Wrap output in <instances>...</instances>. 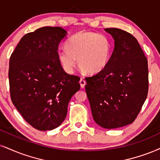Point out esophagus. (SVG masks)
<instances>
[{
  "label": "esophagus",
  "mask_w": 160,
  "mask_h": 160,
  "mask_svg": "<svg viewBox=\"0 0 160 160\" xmlns=\"http://www.w3.org/2000/svg\"><path fill=\"white\" fill-rule=\"evenodd\" d=\"M79 83H80L81 88H84V86H85V84H86V81L83 79V78H81L80 81H79Z\"/></svg>",
  "instance_id": "obj_1"
}]
</instances>
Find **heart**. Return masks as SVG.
Wrapping results in <instances>:
<instances>
[{
  "label": "heart",
  "instance_id": "b5f03b06",
  "mask_svg": "<svg viewBox=\"0 0 160 160\" xmlns=\"http://www.w3.org/2000/svg\"><path fill=\"white\" fill-rule=\"evenodd\" d=\"M112 43L107 35L92 31H80L70 37L65 49L58 52V60L68 73L78 65L84 72L96 74L108 66Z\"/></svg>",
  "mask_w": 160,
  "mask_h": 160
}]
</instances>
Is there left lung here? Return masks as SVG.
<instances>
[{"label":"left lung","mask_w":160,"mask_h":160,"mask_svg":"<svg viewBox=\"0 0 160 160\" xmlns=\"http://www.w3.org/2000/svg\"><path fill=\"white\" fill-rule=\"evenodd\" d=\"M115 41L108 66L86 78L85 90L96 124L113 129L133 123L148 91V60L131 33L106 28Z\"/></svg>","instance_id":"obj_1"}]
</instances>
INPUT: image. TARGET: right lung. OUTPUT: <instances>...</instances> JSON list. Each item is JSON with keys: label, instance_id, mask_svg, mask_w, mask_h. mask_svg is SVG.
Listing matches in <instances>:
<instances>
[{"label": "right lung", "instance_id": "right-lung-1", "mask_svg": "<svg viewBox=\"0 0 160 160\" xmlns=\"http://www.w3.org/2000/svg\"><path fill=\"white\" fill-rule=\"evenodd\" d=\"M67 31L44 27L21 38L9 59L12 102L23 118L39 131H51L66 118L80 78L63 70L58 48Z\"/></svg>", "mask_w": 160, "mask_h": 160}]
</instances>
